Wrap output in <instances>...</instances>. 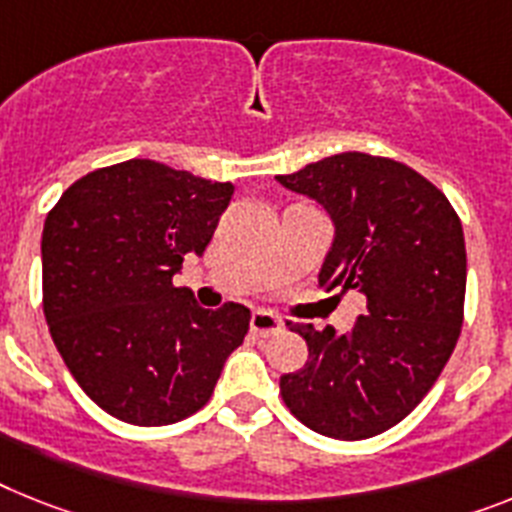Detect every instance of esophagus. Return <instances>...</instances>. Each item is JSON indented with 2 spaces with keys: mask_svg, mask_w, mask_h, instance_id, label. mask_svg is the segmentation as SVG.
<instances>
[{
  "mask_svg": "<svg viewBox=\"0 0 512 512\" xmlns=\"http://www.w3.org/2000/svg\"><path fill=\"white\" fill-rule=\"evenodd\" d=\"M251 332L259 337H272L282 332L280 316L269 314V311H253L251 316Z\"/></svg>",
  "mask_w": 512,
  "mask_h": 512,
  "instance_id": "esophagus-1",
  "label": "esophagus"
}]
</instances>
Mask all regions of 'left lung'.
Listing matches in <instances>:
<instances>
[{
	"label": "left lung",
	"mask_w": 512,
	"mask_h": 512,
	"mask_svg": "<svg viewBox=\"0 0 512 512\" xmlns=\"http://www.w3.org/2000/svg\"><path fill=\"white\" fill-rule=\"evenodd\" d=\"M277 180L335 222L319 285L366 295V316L342 335L287 322L308 361L280 379V395L324 437H377L424 400L453 356L466 301L460 217L437 185L387 156L345 151Z\"/></svg>",
	"instance_id": "left-lung-1"
}]
</instances>
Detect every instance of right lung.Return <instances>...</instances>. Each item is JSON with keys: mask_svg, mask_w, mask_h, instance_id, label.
Instances as JSON below:
<instances>
[{"mask_svg": "<svg viewBox=\"0 0 512 512\" xmlns=\"http://www.w3.org/2000/svg\"><path fill=\"white\" fill-rule=\"evenodd\" d=\"M232 190L128 159L75 180L46 214V324L80 390L109 416L135 426L193 416L248 335L246 306L209 311L172 285L183 256L206 251Z\"/></svg>", "mask_w": 512, "mask_h": 512, "instance_id": "add662e5", "label": "right lung"}]
</instances>
